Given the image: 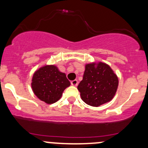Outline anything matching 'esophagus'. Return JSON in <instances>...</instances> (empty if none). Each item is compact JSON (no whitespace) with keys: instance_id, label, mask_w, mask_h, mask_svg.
I'll use <instances>...</instances> for the list:
<instances>
[{"instance_id":"esophagus-1","label":"esophagus","mask_w":148,"mask_h":148,"mask_svg":"<svg viewBox=\"0 0 148 148\" xmlns=\"http://www.w3.org/2000/svg\"><path fill=\"white\" fill-rule=\"evenodd\" d=\"M71 85H73V86H77V83H78V81H77V80H72L71 82Z\"/></svg>"}]
</instances>
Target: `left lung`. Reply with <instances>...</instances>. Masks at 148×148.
<instances>
[{"mask_svg": "<svg viewBox=\"0 0 148 148\" xmlns=\"http://www.w3.org/2000/svg\"><path fill=\"white\" fill-rule=\"evenodd\" d=\"M118 85V77L110 66L99 62L86 64L83 78L77 90L84 102L97 107L114 98Z\"/></svg>", "mask_w": 148, "mask_h": 148, "instance_id": "1", "label": "left lung"}]
</instances>
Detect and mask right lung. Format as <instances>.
<instances>
[{
    "mask_svg": "<svg viewBox=\"0 0 148 148\" xmlns=\"http://www.w3.org/2000/svg\"><path fill=\"white\" fill-rule=\"evenodd\" d=\"M32 88L34 95L47 104H53L61 99L71 82L64 73L53 65H47L38 69L33 75Z\"/></svg>",
    "mask_w": 148,
    "mask_h": 148,
    "instance_id": "right-lung-1",
    "label": "right lung"
}]
</instances>
